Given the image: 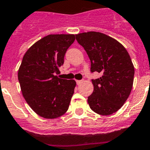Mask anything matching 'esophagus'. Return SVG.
<instances>
[{
	"mask_svg": "<svg viewBox=\"0 0 150 150\" xmlns=\"http://www.w3.org/2000/svg\"><path fill=\"white\" fill-rule=\"evenodd\" d=\"M82 83H83V80H76V84L77 85L81 84Z\"/></svg>",
	"mask_w": 150,
	"mask_h": 150,
	"instance_id": "34e87169",
	"label": "esophagus"
}]
</instances>
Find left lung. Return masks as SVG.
Returning a JSON list of instances; mask_svg holds the SVG:
<instances>
[{
    "label": "left lung",
    "mask_w": 150,
    "mask_h": 150,
    "mask_svg": "<svg viewBox=\"0 0 150 150\" xmlns=\"http://www.w3.org/2000/svg\"><path fill=\"white\" fill-rule=\"evenodd\" d=\"M91 61V72L100 73L91 79L94 91L88 97L89 107L98 114L107 116L120 110L132 89L134 67L126 49L116 40L100 32L76 34Z\"/></svg>",
    "instance_id": "left-lung-1"
}]
</instances>
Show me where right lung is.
Listing matches in <instances>:
<instances>
[{
  "label": "right lung",
  "mask_w": 150,
  "mask_h": 150,
  "mask_svg": "<svg viewBox=\"0 0 150 150\" xmlns=\"http://www.w3.org/2000/svg\"><path fill=\"white\" fill-rule=\"evenodd\" d=\"M74 34H50L30 46L18 71L21 91L30 108L40 116L55 119L67 112L76 82L58 74Z\"/></svg>",
  "instance_id": "obj_1"
}]
</instances>
